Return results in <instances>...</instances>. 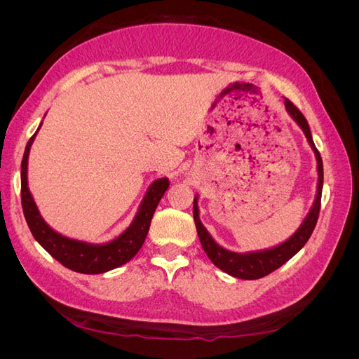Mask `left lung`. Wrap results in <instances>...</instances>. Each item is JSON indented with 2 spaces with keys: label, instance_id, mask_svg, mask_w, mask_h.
<instances>
[{
  "label": "left lung",
  "instance_id": "left-lung-1",
  "mask_svg": "<svg viewBox=\"0 0 359 359\" xmlns=\"http://www.w3.org/2000/svg\"><path fill=\"white\" fill-rule=\"evenodd\" d=\"M285 107L287 114L292 116L293 121H295L299 128L302 130V133L306 135L307 142L311 147L314 157H316L318 161V189H316V196H314V202L311 205V208L309 214L306 215V219L301 223V226L297 229V232L292 236H289L286 241H283L278 245L269 247L265 250H256V252H247V253H236L231 252L220 244H217L214 241V238L211 233L205 229V226L201 222L199 217V206H198V199L199 194L194 196L193 201V219L194 224H196V231L199 235L201 244L205 250L206 256L211 259V262L220 268L223 273L229 274L236 278H243V280H256V278H262L268 274L273 273L277 268L281 265H285L290 257L295 256L299 250L306 245L309 241V238L311 236L314 226L318 223V217L320 211V198H322V187H323V165H322V157L319 154V151L314 147L311 132L307 119L304 118V115L297 109L293 103L287 99H285Z\"/></svg>",
  "mask_w": 359,
  "mask_h": 359
}]
</instances>
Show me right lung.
I'll list each match as a JSON object with an SVG mask.
<instances>
[{
  "mask_svg": "<svg viewBox=\"0 0 359 359\" xmlns=\"http://www.w3.org/2000/svg\"><path fill=\"white\" fill-rule=\"evenodd\" d=\"M43 123H40L37 132ZM37 132L31 136L25 147V153L20 165V198H22V210L29 231L36 241L46 252L57 259L61 265L81 274H103L127 264L135 257L142 247L147 233L149 231L151 219L163 194L169 187L168 178H158L149 184L145 196L140 202L133 222L124 232L119 233L114 240L94 244L88 241L74 240L66 235H61L43 219L34 198L28 187V157L32 142Z\"/></svg>",
  "mask_w": 359,
  "mask_h": 359,
  "instance_id": "add662e5",
  "label": "right lung"
}]
</instances>
